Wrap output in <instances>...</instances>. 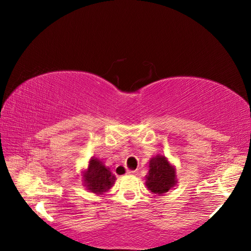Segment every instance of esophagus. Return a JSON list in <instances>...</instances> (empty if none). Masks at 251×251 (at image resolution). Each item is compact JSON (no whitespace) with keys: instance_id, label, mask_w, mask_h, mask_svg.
<instances>
[{"instance_id":"34e87169","label":"esophagus","mask_w":251,"mask_h":251,"mask_svg":"<svg viewBox=\"0 0 251 251\" xmlns=\"http://www.w3.org/2000/svg\"><path fill=\"white\" fill-rule=\"evenodd\" d=\"M128 174H136V172H134V170H128V169H127L126 170V175H128Z\"/></svg>"}]
</instances>
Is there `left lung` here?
<instances>
[{
  "label": "left lung",
  "instance_id": "8db88e82",
  "mask_svg": "<svg viewBox=\"0 0 251 251\" xmlns=\"http://www.w3.org/2000/svg\"><path fill=\"white\" fill-rule=\"evenodd\" d=\"M149 173L146 176V185L153 194L163 195L177 183L176 168L164 155L152 157L149 164Z\"/></svg>",
  "mask_w": 251,
  "mask_h": 251
}]
</instances>
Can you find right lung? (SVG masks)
<instances>
[{
    "instance_id": "right-lung-1",
    "label": "right lung",
    "mask_w": 251,
    "mask_h": 251,
    "mask_svg": "<svg viewBox=\"0 0 251 251\" xmlns=\"http://www.w3.org/2000/svg\"><path fill=\"white\" fill-rule=\"evenodd\" d=\"M115 176L99 159L92 157L88 167L83 173V182L92 193L101 195L108 192L115 183Z\"/></svg>"
}]
</instances>
